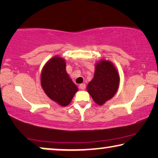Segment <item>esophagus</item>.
Listing matches in <instances>:
<instances>
[{
    "instance_id": "esophagus-1",
    "label": "esophagus",
    "mask_w": 158,
    "mask_h": 158,
    "mask_svg": "<svg viewBox=\"0 0 158 158\" xmlns=\"http://www.w3.org/2000/svg\"><path fill=\"white\" fill-rule=\"evenodd\" d=\"M85 88H86V85H85V84H84V83H82L79 85V88L81 90H85Z\"/></svg>"
}]
</instances>
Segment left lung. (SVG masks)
I'll list each match as a JSON object with an SVG mask.
<instances>
[{
	"label": "left lung",
	"instance_id": "1",
	"mask_svg": "<svg viewBox=\"0 0 158 158\" xmlns=\"http://www.w3.org/2000/svg\"><path fill=\"white\" fill-rule=\"evenodd\" d=\"M119 75L111 62L102 60L96 65L94 77L88 83L87 90L98 105H103L117 91Z\"/></svg>",
	"mask_w": 158,
	"mask_h": 158
}]
</instances>
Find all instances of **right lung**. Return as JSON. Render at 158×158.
I'll return each mask as SVG.
<instances>
[{"instance_id":"add662e5","label":"right lung","mask_w":158,"mask_h":158,"mask_svg":"<svg viewBox=\"0 0 158 158\" xmlns=\"http://www.w3.org/2000/svg\"><path fill=\"white\" fill-rule=\"evenodd\" d=\"M62 58L55 57L45 64L41 75V84L45 94L62 106L70 103L78 90L67 73Z\"/></svg>"}]
</instances>
